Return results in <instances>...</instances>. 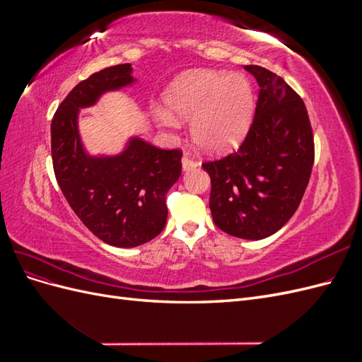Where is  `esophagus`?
Segmentation results:
<instances>
[{
    "mask_svg": "<svg viewBox=\"0 0 362 362\" xmlns=\"http://www.w3.org/2000/svg\"><path fill=\"white\" fill-rule=\"evenodd\" d=\"M196 166H198V163H196L190 156L185 154V156L182 157V170H184V172H187V170H190V169H193V168H196Z\"/></svg>",
    "mask_w": 362,
    "mask_h": 362,
    "instance_id": "34e87169",
    "label": "esophagus"
}]
</instances>
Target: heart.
I'll return each mask as SVG.
<instances>
[{"label": "heart", "mask_w": 362, "mask_h": 362, "mask_svg": "<svg viewBox=\"0 0 362 362\" xmlns=\"http://www.w3.org/2000/svg\"><path fill=\"white\" fill-rule=\"evenodd\" d=\"M164 101L175 116L192 119L193 141L210 154H221L242 141L255 108L254 90L246 76L222 71L181 75L168 89ZM173 115L166 110L158 113L169 127L178 124Z\"/></svg>", "instance_id": "b5f03b06"}]
</instances>
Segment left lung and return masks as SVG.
I'll return each mask as SVG.
<instances>
[{"instance_id": "8db88e82", "label": "left lung", "mask_w": 362, "mask_h": 362, "mask_svg": "<svg viewBox=\"0 0 362 362\" xmlns=\"http://www.w3.org/2000/svg\"><path fill=\"white\" fill-rule=\"evenodd\" d=\"M245 69L259 86L255 116L235 152L202 168L211 178L217 228L246 240L266 238L298 210L314 163V137L300 96L257 64Z\"/></svg>"}]
</instances>
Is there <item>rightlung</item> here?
Wrapping results in <instances>:
<instances>
[{"mask_svg": "<svg viewBox=\"0 0 362 362\" xmlns=\"http://www.w3.org/2000/svg\"><path fill=\"white\" fill-rule=\"evenodd\" d=\"M131 72L125 63L90 75L64 98L51 122L52 166L64 198L98 238L116 247L140 246L163 231L166 193L181 175L180 149L131 137L120 154L93 157L81 144L80 108L133 84Z\"/></svg>", "mask_w": 362, "mask_h": 362, "instance_id": "1", "label": "right lung"}]
</instances>
